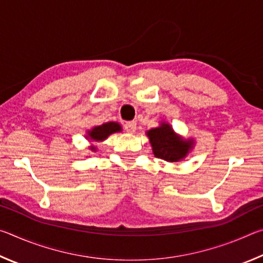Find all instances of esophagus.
<instances>
[{
    "label": "esophagus",
    "mask_w": 263,
    "mask_h": 263,
    "mask_svg": "<svg viewBox=\"0 0 263 263\" xmlns=\"http://www.w3.org/2000/svg\"><path fill=\"white\" fill-rule=\"evenodd\" d=\"M124 128H125V131L128 133H135L136 128H137V123L135 121L126 122L125 124H124Z\"/></svg>",
    "instance_id": "1"
}]
</instances>
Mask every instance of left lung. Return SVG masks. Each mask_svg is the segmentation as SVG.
Wrapping results in <instances>:
<instances>
[{
	"mask_svg": "<svg viewBox=\"0 0 263 263\" xmlns=\"http://www.w3.org/2000/svg\"><path fill=\"white\" fill-rule=\"evenodd\" d=\"M154 155L167 162H179L186 158L194 148L193 138L184 139L179 136L166 121L160 122V125L146 131Z\"/></svg>",
	"mask_w": 263,
	"mask_h": 263,
	"instance_id": "1",
	"label": "left lung"
}]
</instances>
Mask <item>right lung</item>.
Here are the masks:
<instances>
[{"instance_id":"1","label":"right lung","mask_w":263,"mask_h":263,"mask_svg":"<svg viewBox=\"0 0 263 263\" xmlns=\"http://www.w3.org/2000/svg\"><path fill=\"white\" fill-rule=\"evenodd\" d=\"M116 132H122L121 124L117 122H108V123L102 124V125H97L90 128V130H88L86 135V139L90 142L104 141L110 135H112V133H116ZM89 149L92 151V152H96L97 147L94 145H91L90 147H89Z\"/></svg>"}]
</instances>
